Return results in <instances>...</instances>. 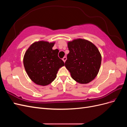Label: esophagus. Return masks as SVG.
Wrapping results in <instances>:
<instances>
[{
    "label": "esophagus",
    "instance_id": "34e87169",
    "mask_svg": "<svg viewBox=\"0 0 127 127\" xmlns=\"http://www.w3.org/2000/svg\"><path fill=\"white\" fill-rule=\"evenodd\" d=\"M66 60H67V57H64L63 58V60L64 61V63H65V61H66Z\"/></svg>",
    "mask_w": 127,
    "mask_h": 127
}]
</instances>
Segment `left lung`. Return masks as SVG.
Here are the masks:
<instances>
[{
	"label": "left lung",
	"mask_w": 127,
	"mask_h": 127,
	"mask_svg": "<svg viewBox=\"0 0 127 127\" xmlns=\"http://www.w3.org/2000/svg\"><path fill=\"white\" fill-rule=\"evenodd\" d=\"M69 53L65 66L73 79L80 84H87L97 76L102 57L98 49L92 42L78 39L69 42Z\"/></svg>",
	"instance_id": "8db88e82"
}]
</instances>
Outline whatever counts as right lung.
<instances>
[{"label": "right lung", "mask_w": 127, "mask_h": 127, "mask_svg": "<svg viewBox=\"0 0 127 127\" xmlns=\"http://www.w3.org/2000/svg\"><path fill=\"white\" fill-rule=\"evenodd\" d=\"M54 44L55 42H35L25 53V69L30 79L37 85L46 86L52 83L59 69L64 66V61L58 57V50L52 49Z\"/></svg>", "instance_id": "obj_1"}]
</instances>
